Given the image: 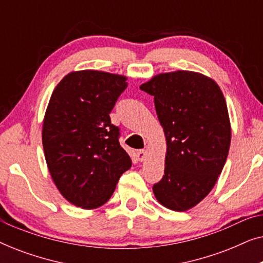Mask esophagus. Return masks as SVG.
Instances as JSON below:
<instances>
[{
    "label": "esophagus",
    "instance_id": "34e87169",
    "mask_svg": "<svg viewBox=\"0 0 263 263\" xmlns=\"http://www.w3.org/2000/svg\"><path fill=\"white\" fill-rule=\"evenodd\" d=\"M136 156H138V160H139V161H145V160L147 159V152H146L145 149L139 151Z\"/></svg>",
    "mask_w": 263,
    "mask_h": 263
}]
</instances>
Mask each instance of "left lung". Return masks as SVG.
<instances>
[{
  "label": "left lung",
  "instance_id": "obj_1",
  "mask_svg": "<svg viewBox=\"0 0 263 263\" xmlns=\"http://www.w3.org/2000/svg\"><path fill=\"white\" fill-rule=\"evenodd\" d=\"M140 89L154 97L166 140L165 170L153 185L158 202L176 212L195 207L221 174L231 142V123L220 87L190 70L160 73Z\"/></svg>",
  "mask_w": 263,
  "mask_h": 263
}]
</instances>
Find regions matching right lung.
<instances>
[{"mask_svg":"<svg viewBox=\"0 0 263 263\" xmlns=\"http://www.w3.org/2000/svg\"><path fill=\"white\" fill-rule=\"evenodd\" d=\"M127 77L102 70L70 71L53 89L43 120L49 172L64 199L84 210L107 202L132 167L109 114Z\"/></svg>","mask_w":263,"mask_h":263,"instance_id":"1","label":"right lung"}]
</instances>
